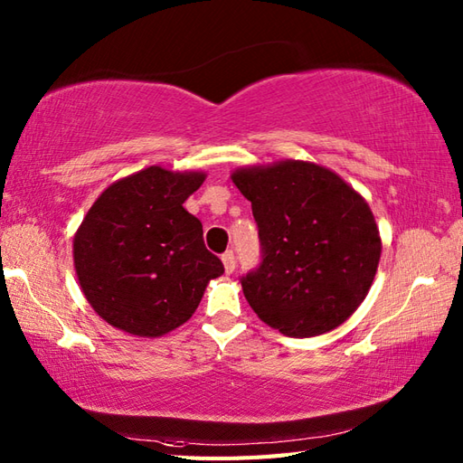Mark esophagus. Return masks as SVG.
<instances>
[{
    "label": "esophagus",
    "mask_w": 463,
    "mask_h": 463,
    "mask_svg": "<svg viewBox=\"0 0 463 463\" xmlns=\"http://www.w3.org/2000/svg\"><path fill=\"white\" fill-rule=\"evenodd\" d=\"M221 259H222V264H224V272L226 274L234 272V267H237V259H234V252L226 250Z\"/></svg>",
    "instance_id": "34e87169"
}]
</instances>
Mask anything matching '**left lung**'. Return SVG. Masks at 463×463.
Listing matches in <instances>:
<instances>
[{"instance_id":"left-lung-1","label":"left lung","mask_w":463,"mask_h":463,"mask_svg":"<svg viewBox=\"0 0 463 463\" xmlns=\"http://www.w3.org/2000/svg\"><path fill=\"white\" fill-rule=\"evenodd\" d=\"M252 204L260 264L241 277L262 322L310 338L340 326L376 274L382 242L366 201L336 173L302 161L232 173Z\"/></svg>"}]
</instances>
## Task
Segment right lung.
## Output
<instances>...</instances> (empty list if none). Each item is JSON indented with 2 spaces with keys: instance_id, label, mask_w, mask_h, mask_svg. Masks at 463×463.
Returning <instances> with one entry per match:
<instances>
[{
  "instance_id": "obj_1",
  "label": "right lung",
  "mask_w": 463,
  "mask_h": 463,
  "mask_svg": "<svg viewBox=\"0 0 463 463\" xmlns=\"http://www.w3.org/2000/svg\"><path fill=\"white\" fill-rule=\"evenodd\" d=\"M203 173L149 166L113 183L73 239L77 279L93 310L135 336H163L193 317L219 257L203 224L184 209Z\"/></svg>"
}]
</instances>
